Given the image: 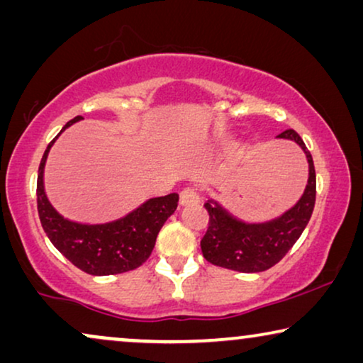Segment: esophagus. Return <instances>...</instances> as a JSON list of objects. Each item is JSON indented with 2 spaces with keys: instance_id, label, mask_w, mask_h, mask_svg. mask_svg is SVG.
<instances>
[{
  "instance_id": "34e87169",
  "label": "esophagus",
  "mask_w": 363,
  "mask_h": 363,
  "mask_svg": "<svg viewBox=\"0 0 363 363\" xmlns=\"http://www.w3.org/2000/svg\"><path fill=\"white\" fill-rule=\"evenodd\" d=\"M200 203V195H198L196 190L193 188H185L180 193V205L188 206V205H198Z\"/></svg>"
}]
</instances>
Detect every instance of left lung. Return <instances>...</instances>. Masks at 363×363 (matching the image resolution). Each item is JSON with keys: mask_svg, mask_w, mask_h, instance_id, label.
Segmentation results:
<instances>
[{"mask_svg": "<svg viewBox=\"0 0 363 363\" xmlns=\"http://www.w3.org/2000/svg\"><path fill=\"white\" fill-rule=\"evenodd\" d=\"M277 138L296 142L309 163L304 193L294 206L266 221H245L233 215L220 200L210 198L205 208L210 226L201 240L203 256L211 264L238 272H262L277 264L296 245L311 220L315 205V168L302 138L289 128Z\"/></svg>", "mask_w": 363, "mask_h": 363, "instance_id": "obj_1", "label": "left lung"}]
</instances>
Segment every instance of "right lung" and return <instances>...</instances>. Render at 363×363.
<instances>
[{
    "label": "right lung",
    "instance_id": "add662e5",
    "mask_svg": "<svg viewBox=\"0 0 363 363\" xmlns=\"http://www.w3.org/2000/svg\"><path fill=\"white\" fill-rule=\"evenodd\" d=\"M82 121H69L57 137ZM57 137L49 143L38 172V213L43 230L54 247L74 266L92 276L121 274L137 269L152 255L157 236L165 221L175 213L178 193L148 198L125 216L107 223H79L64 218L51 205L44 188V167Z\"/></svg>",
    "mask_w": 363,
    "mask_h": 363
}]
</instances>
